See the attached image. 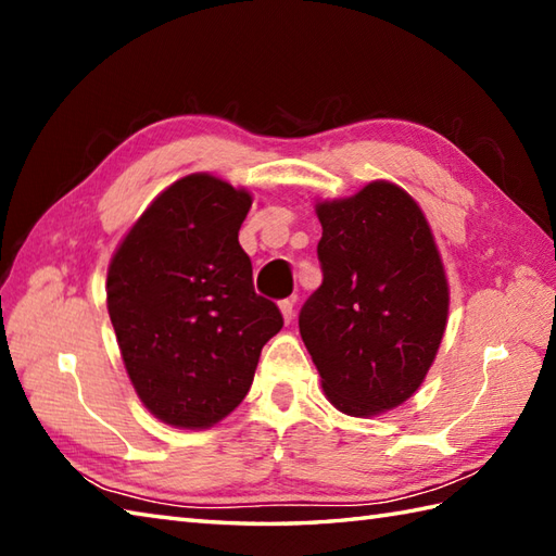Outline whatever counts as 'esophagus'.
Listing matches in <instances>:
<instances>
[{"instance_id": "obj_1", "label": "esophagus", "mask_w": 556, "mask_h": 556, "mask_svg": "<svg viewBox=\"0 0 556 556\" xmlns=\"http://www.w3.org/2000/svg\"><path fill=\"white\" fill-rule=\"evenodd\" d=\"M293 303H296L293 299H287V301H281V303H279L281 317H285V323H287V325L293 320Z\"/></svg>"}]
</instances>
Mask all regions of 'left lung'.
Wrapping results in <instances>:
<instances>
[{
  "label": "left lung",
  "instance_id": "1",
  "mask_svg": "<svg viewBox=\"0 0 556 556\" xmlns=\"http://www.w3.org/2000/svg\"><path fill=\"white\" fill-rule=\"evenodd\" d=\"M323 287L299 315L329 404L372 418L418 392L448 317L442 255L420 205L377 179L349 198L317 200Z\"/></svg>",
  "mask_w": 556,
  "mask_h": 556
}]
</instances>
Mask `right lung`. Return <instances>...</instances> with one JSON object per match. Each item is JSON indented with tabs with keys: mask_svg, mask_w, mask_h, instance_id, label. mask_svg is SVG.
<instances>
[{
	"mask_svg": "<svg viewBox=\"0 0 556 556\" xmlns=\"http://www.w3.org/2000/svg\"><path fill=\"white\" fill-rule=\"evenodd\" d=\"M248 188L207 172L164 188L108 267V311L138 399L157 420L207 430L241 404L285 320L253 289L239 229Z\"/></svg>",
	"mask_w": 556,
	"mask_h": 556,
	"instance_id": "1",
	"label": "right lung"
}]
</instances>
